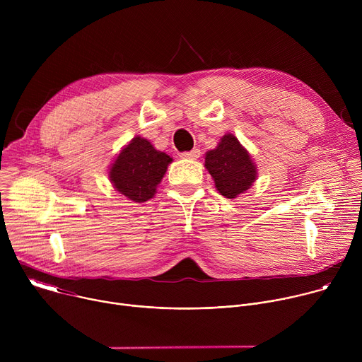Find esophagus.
Listing matches in <instances>:
<instances>
[{"label": "esophagus", "mask_w": 362, "mask_h": 362, "mask_svg": "<svg viewBox=\"0 0 362 362\" xmlns=\"http://www.w3.org/2000/svg\"><path fill=\"white\" fill-rule=\"evenodd\" d=\"M182 159H189V160H196L200 158V150L199 148H193L190 151H183L180 153Z\"/></svg>", "instance_id": "esophagus-1"}]
</instances>
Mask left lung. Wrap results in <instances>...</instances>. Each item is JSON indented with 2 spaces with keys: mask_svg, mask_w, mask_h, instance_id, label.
Wrapping results in <instances>:
<instances>
[{
  "mask_svg": "<svg viewBox=\"0 0 362 362\" xmlns=\"http://www.w3.org/2000/svg\"><path fill=\"white\" fill-rule=\"evenodd\" d=\"M204 168L214 177L218 192L228 199L246 192L257 175L249 151L230 133L221 139L216 148L206 151Z\"/></svg>",
  "mask_w": 362,
  "mask_h": 362,
  "instance_id": "8db88e82",
  "label": "left lung"
}]
</instances>
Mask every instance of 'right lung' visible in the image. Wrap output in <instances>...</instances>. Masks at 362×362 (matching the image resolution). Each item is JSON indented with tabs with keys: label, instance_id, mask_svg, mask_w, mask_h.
I'll return each instance as SVG.
<instances>
[{
	"label": "right lung",
	"instance_id": "add662e5",
	"mask_svg": "<svg viewBox=\"0 0 362 362\" xmlns=\"http://www.w3.org/2000/svg\"><path fill=\"white\" fill-rule=\"evenodd\" d=\"M170 163L169 154L154 148L147 139L136 136L115 159L109 177L119 193L143 203L156 193Z\"/></svg>",
	"mask_w": 362,
	"mask_h": 362
}]
</instances>
